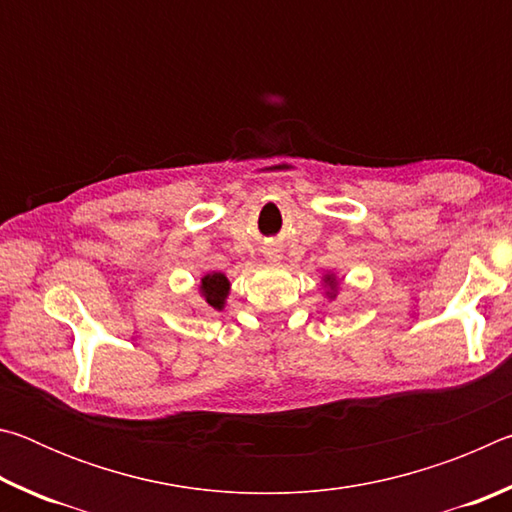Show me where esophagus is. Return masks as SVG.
<instances>
[{
	"label": "esophagus",
	"mask_w": 512,
	"mask_h": 512,
	"mask_svg": "<svg viewBox=\"0 0 512 512\" xmlns=\"http://www.w3.org/2000/svg\"><path fill=\"white\" fill-rule=\"evenodd\" d=\"M268 257H271V259H277V255H273V253H268Z\"/></svg>",
	"instance_id": "esophagus-1"
}]
</instances>
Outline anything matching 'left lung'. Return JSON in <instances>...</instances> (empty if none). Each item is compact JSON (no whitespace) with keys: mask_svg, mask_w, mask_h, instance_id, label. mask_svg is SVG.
<instances>
[{"mask_svg":"<svg viewBox=\"0 0 512 512\" xmlns=\"http://www.w3.org/2000/svg\"><path fill=\"white\" fill-rule=\"evenodd\" d=\"M325 282L329 284V289H332V291H329V298H334V289H336V282H334V277H332V275H327V277H325Z\"/></svg>","mask_w":512,"mask_h":512,"instance_id":"obj_1","label":"left lung"}]
</instances>
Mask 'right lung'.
I'll list each match as a JSON object with an SVG mask.
<instances>
[{
    "label": "right lung",
    "mask_w": 512,
    "mask_h": 512,
    "mask_svg": "<svg viewBox=\"0 0 512 512\" xmlns=\"http://www.w3.org/2000/svg\"><path fill=\"white\" fill-rule=\"evenodd\" d=\"M230 282L223 273H207L201 280V293L205 302L214 309H223L225 305V296H228Z\"/></svg>",
    "instance_id": "1"
}]
</instances>
